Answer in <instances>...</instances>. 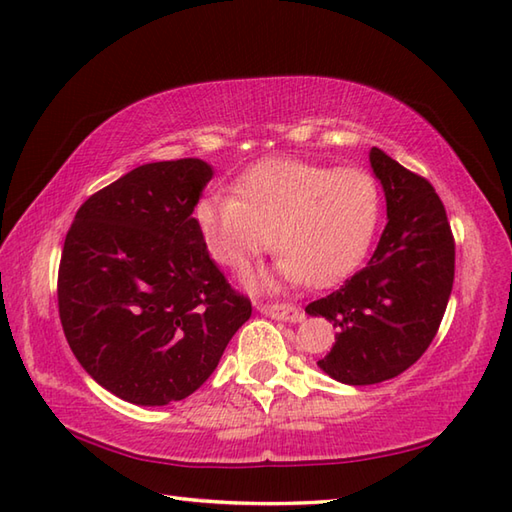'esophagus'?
<instances>
[{"mask_svg":"<svg viewBox=\"0 0 512 512\" xmlns=\"http://www.w3.org/2000/svg\"><path fill=\"white\" fill-rule=\"evenodd\" d=\"M262 312L268 314V317L279 319V321H288V323H299L303 319V312L295 303H288V301H277V303H266L262 306Z\"/></svg>","mask_w":512,"mask_h":512,"instance_id":"34e87169","label":"esophagus"}]
</instances>
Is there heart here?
Returning a JSON list of instances; mask_svg holds the SVG:
<instances>
[{"label": "heart", "mask_w": 512, "mask_h": 512, "mask_svg": "<svg viewBox=\"0 0 512 512\" xmlns=\"http://www.w3.org/2000/svg\"><path fill=\"white\" fill-rule=\"evenodd\" d=\"M195 224L217 264L244 273L277 248L275 275L257 284H330L361 262L376 233L380 191L363 169H328L303 160H266L246 171L235 195H209Z\"/></svg>", "instance_id": "1"}]
</instances>
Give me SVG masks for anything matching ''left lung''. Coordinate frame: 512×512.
Instances as JSON below:
<instances>
[{"instance_id": "obj_1", "label": "left lung", "mask_w": 512, "mask_h": 512, "mask_svg": "<svg viewBox=\"0 0 512 512\" xmlns=\"http://www.w3.org/2000/svg\"><path fill=\"white\" fill-rule=\"evenodd\" d=\"M369 162L385 191V231L365 268L306 306L339 330L319 367L345 385L383 383L416 363L438 334L455 275L451 224L431 182L378 147Z\"/></svg>"}]
</instances>
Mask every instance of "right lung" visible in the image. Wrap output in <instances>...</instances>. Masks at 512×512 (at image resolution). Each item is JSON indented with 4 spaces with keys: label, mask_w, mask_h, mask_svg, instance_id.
Instances as JSON below:
<instances>
[{
    "label": "right lung",
    "mask_w": 512,
    "mask_h": 512,
    "mask_svg": "<svg viewBox=\"0 0 512 512\" xmlns=\"http://www.w3.org/2000/svg\"><path fill=\"white\" fill-rule=\"evenodd\" d=\"M211 165L149 162L76 211L59 264V317L76 361L134 405L191 396L250 319L206 250L193 209Z\"/></svg>",
    "instance_id": "obj_1"
}]
</instances>
